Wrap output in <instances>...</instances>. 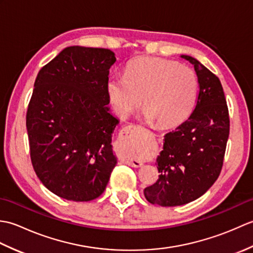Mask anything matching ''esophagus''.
<instances>
[{"label":"esophagus","mask_w":253,"mask_h":253,"mask_svg":"<svg viewBox=\"0 0 253 253\" xmlns=\"http://www.w3.org/2000/svg\"><path fill=\"white\" fill-rule=\"evenodd\" d=\"M132 129H133V126H128V127L125 128V130H124V135H125V138H126L125 140L126 141L127 140H130V137L129 136H130ZM124 160H125L126 163L133 166V168H140V166L142 165L141 162H139V161H137V160H133L130 157H125V158H124Z\"/></svg>","instance_id":"34e87169"}]
</instances>
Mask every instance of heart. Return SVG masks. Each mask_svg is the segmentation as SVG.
I'll return each instance as SVG.
<instances>
[{
	"instance_id": "b5f03b06",
	"label": "heart",
	"mask_w": 253,
	"mask_h": 253,
	"mask_svg": "<svg viewBox=\"0 0 253 253\" xmlns=\"http://www.w3.org/2000/svg\"><path fill=\"white\" fill-rule=\"evenodd\" d=\"M107 95L115 112L126 117L140 105L149 120L170 127L189 115L197 99L198 78L190 67L157 57H137L127 64L124 77L107 80Z\"/></svg>"
}]
</instances>
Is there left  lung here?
<instances>
[{
  "mask_svg": "<svg viewBox=\"0 0 253 253\" xmlns=\"http://www.w3.org/2000/svg\"><path fill=\"white\" fill-rule=\"evenodd\" d=\"M189 61L198 76L195 110L188 120L164 136L157 159L159 179L143 190L152 204L176 207L201 197L222 170L229 135V114L218 77L196 58Z\"/></svg>",
  "mask_w": 253,
  "mask_h": 253,
  "instance_id": "obj_1",
  "label": "left lung"
}]
</instances>
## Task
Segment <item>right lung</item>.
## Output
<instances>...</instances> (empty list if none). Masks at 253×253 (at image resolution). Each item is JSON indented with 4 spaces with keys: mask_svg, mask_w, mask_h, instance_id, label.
Wrapping results in <instances>:
<instances>
[{
    "mask_svg": "<svg viewBox=\"0 0 253 253\" xmlns=\"http://www.w3.org/2000/svg\"><path fill=\"white\" fill-rule=\"evenodd\" d=\"M109 49L69 46L40 69L26 115L34 169L47 189L76 202L100 197L117 163L106 84Z\"/></svg>",
    "mask_w": 253,
    "mask_h": 253,
    "instance_id": "obj_1",
    "label": "right lung"
}]
</instances>
